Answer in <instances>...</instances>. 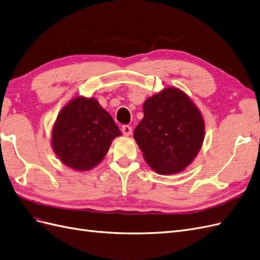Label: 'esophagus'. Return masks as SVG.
<instances>
[{"label":"esophagus","mask_w":260,"mask_h":260,"mask_svg":"<svg viewBox=\"0 0 260 260\" xmlns=\"http://www.w3.org/2000/svg\"><path fill=\"white\" fill-rule=\"evenodd\" d=\"M122 133L124 136H129L132 135V127L128 125H124L122 126Z\"/></svg>","instance_id":"obj_1"}]
</instances>
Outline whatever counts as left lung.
Masks as SVG:
<instances>
[{
	"mask_svg": "<svg viewBox=\"0 0 260 260\" xmlns=\"http://www.w3.org/2000/svg\"><path fill=\"white\" fill-rule=\"evenodd\" d=\"M143 110L134 138L146 162L159 175L181 172L201 149L205 133L201 112L177 88L148 98Z\"/></svg>",
	"mask_w": 260,
	"mask_h": 260,
	"instance_id": "obj_1",
	"label": "left lung"
}]
</instances>
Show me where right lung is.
<instances>
[{
    "label": "right lung",
    "instance_id": "obj_1",
    "mask_svg": "<svg viewBox=\"0 0 260 260\" xmlns=\"http://www.w3.org/2000/svg\"><path fill=\"white\" fill-rule=\"evenodd\" d=\"M121 131L95 99L78 96L63 106L51 133L55 154L78 171L94 168L108 154Z\"/></svg>",
    "mask_w": 260,
    "mask_h": 260
}]
</instances>
